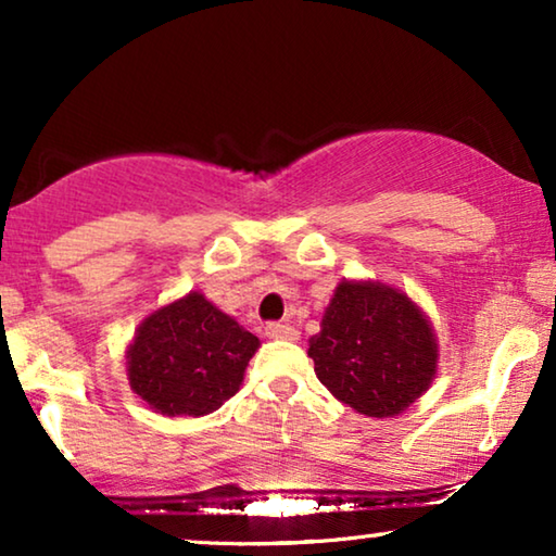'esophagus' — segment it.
<instances>
[{
	"label": "esophagus",
	"instance_id": "34e87169",
	"mask_svg": "<svg viewBox=\"0 0 556 556\" xmlns=\"http://www.w3.org/2000/svg\"><path fill=\"white\" fill-rule=\"evenodd\" d=\"M267 338L269 340H296V338H300V332H296L294 327L287 325V323H269L267 325Z\"/></svg>",
	"mask_w": 556,
	"mask_h": 556
}]
</instances>
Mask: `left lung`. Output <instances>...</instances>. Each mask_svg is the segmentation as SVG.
<instances>
[{
  "mask_svg": "<svg viewBox=\"0 0 556 556\" xmlns=\"http://www.w3.org/2000/svg\"><path fill=\"white\" fill-rule=\"evenodd\" d=\"M307 355L323 386L359 416L408 410L438 375L431 319L403 289L375 279H342Z\"/></svg>",
  "mask_w": 556,
  "mask_h": 556,
  "instance_id": "8db88e82",
  "label": "left lung"
}]
</instances>
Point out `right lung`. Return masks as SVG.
Here are the masks:
<instances>
[{
  "label": "right lung",
  "instance_id": "right-lung-1",
  "mask_svg": "<svg viewBox=\"0 0 556 556\" xmlns=\"http://www.w3.org/2000/svg\"><path fill=\"white\" fill-rule=\"evenodd\" d=\"M256 350V334L201 292H189L136 327L125 348V375L153 413L201 418L237 393Z\"/></svg>",
  "mask_w": 556,
  "mask_h": 556
}]
</instances>
